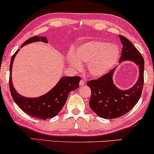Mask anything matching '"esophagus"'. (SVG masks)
I'll return each mask as SVG.
<instances>
[{"instance_id": "34e87169", "label": "esophagus", "mask_w": 154, "mask_h": 154, "mask_svg": "<svg viewBox=\"0 0 154 154\" xmlns=\"http://www.w3.org/2000/svg\"><path fill=\"white\" fill-rule=\"evenodd\" d=\"M85 82H86V81H85V79H81L79 83L80 86H83V85H84L85 84Z\"/></svg>"}]
</instances>
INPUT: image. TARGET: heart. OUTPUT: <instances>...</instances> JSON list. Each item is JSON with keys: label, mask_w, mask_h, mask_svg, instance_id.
Returning a JSON list of instances; mask_svg holds the SVG:
<instances>
[{"label": "heart", "mask_w": 154, "mask_h": 154, "mask_svg": "<svg viewBox=\"0 0 154 154\" xmlns=\"http://www.w3.org/2000/svg\"><path fill=\"white\" fill-rule=\"evenodd\" d=\"M120 50L115 44L93 40L80 45L74 53H69L67 61L71 66L81 69V64L88 63V72L93 77H101L115 67L119 61Z\"/></svg>", "instance_id": "b5f03b06"}]
</instances>
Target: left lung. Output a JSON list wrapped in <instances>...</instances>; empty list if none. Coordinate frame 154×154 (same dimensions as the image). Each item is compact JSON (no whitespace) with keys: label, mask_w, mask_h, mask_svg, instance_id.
Returning a JSON list of instances; mask_svg holds the SVG:
<instances>
[{"label":"left lung","mask_w":154,"mask_h":154,"mask_svg":"<svg viewBox=\"0 0 154 154\" xmlns=\"http://www.w3.org/2000/svg\"><path fill=\"white\" fill-rule=\"evenodd\" d=\"M122 45V56L119 63L130 61L139 66V77L133 87L121 90L114 83L113 74L117 67L98 79L91 80L87 85L91 90L90 107L99 117L105 119H115L130 111L138 103L143 85L144 60L140 52L128 39L119 35Z\"/></svg>","instance_id":"obj_1"}]
</instances>
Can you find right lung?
<instances>
[{
    "label": "right lung",
    "instance_id": "obj_1",
    "mask_svg": "<svg viewBox=\"0 0 154 154\" xmlns=\"http://www.w3.org/2000/svg\"><path fill=\"white\" fill-rule=\"evenodd\" d=\"M35 42L48 43L46 37L35 36L25 42L21 47ZM19 49L12 57L10 64V90L13 100L24 112L27 113L29 116L41 119L52 118L57 115L64 106L70 92L79 88L81 77L63 76L46 94L38 97H24L17 93L12 83V67L14 59Z\"/></svg>",
    "mask_w": 154,
    "mask_h": 154
}]
</instances>
